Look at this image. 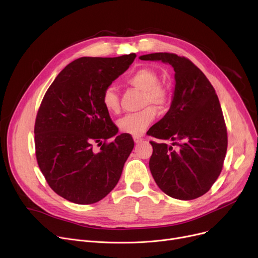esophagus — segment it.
<instances>
[{"instance_id": "34e87169", "label": "esophagus", "mask_w": 258, "mask_h": 258, "mask_svg": "<svg viewBox=\"0 0 258 258\" xmlns=\"http://www.w3.org/2000/svg\"><path fill=\"white\" fill-rule=\"evenodd\" d=\"M134 141H135V143H139L142 141V138L140 136H134Z\"/></svg>"}]
</instances>
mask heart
I'll return each mask as SVG.
<instances>
[{"instance_id":"heart-1","label":"heart","mask_w":258,"mask_h":258,"mask_svg":"<svg viewBox=\"0 0 258 258\" xmlns=\"http://www.w3.org/2000/svg\"><path fill=\"white\" fill-rule=\"evenodd\" d=\"M158 80V75L151 67H140L127 76L125 82L142 91V106L151 104L157 109H162L169 102L170 94L167 88L159 83ZM102 104L108 113H119V97L114 86H107L103 91ZM153 108L147 106L138 113L123 116L118 120L119 130L132 135H139L143 133L155 118L156 110Z\"/></svg>"}]
</instances>
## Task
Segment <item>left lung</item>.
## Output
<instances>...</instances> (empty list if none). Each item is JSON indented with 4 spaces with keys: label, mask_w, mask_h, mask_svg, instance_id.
<instances>
[{
    "label": "left lung",
    "mask_w": 258,
    "mask_h": 258,
    "mask_svg": "<svg viewBox=\"0 0 258 258\" xmlns=\"http://www.w3.org/2000/svg\"><path fill=\"white\" fill-rule=\"evenodd\" d=\"M173 66L175 89L169 111L147 134L172 145L150 141V170L162 192L192 200L206 194L220 175L228 134L214 87L187 58L170 52L139 57Z\"/></svg>",
    "instance_id": "1"
}]
</instances>
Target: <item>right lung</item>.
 Segmentation results:
<instances>
[{
	"label": "right lung",
	"mask_w": 258,
	"mask_h": 258,
	"mask_svg": "<svg viewBox=\"0 0 258 258\" xmlns=\"http://www.w3.org/2000/svg\"><path fill=\"white\" fill-rule=\"evenodd\" d=\"M135 58L130 53L77 59L65 66L42 100L35 123L37 161L53 192L74 204L103 199L118 183L133 151L131 135L117 136L102 94ZM110 138L114 140L107 143Z\"/></svg>",
	"instance_id": "obj_1"
}]
</instances>
